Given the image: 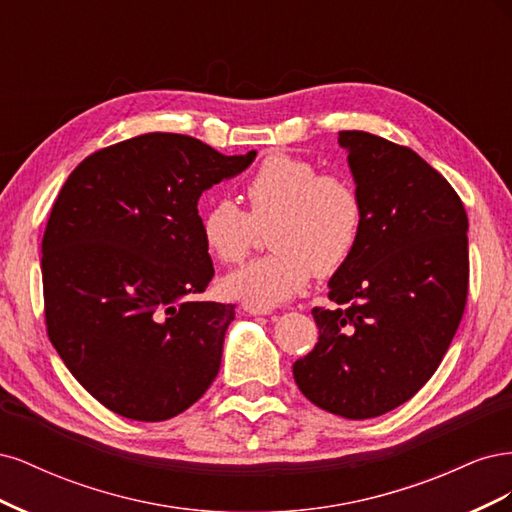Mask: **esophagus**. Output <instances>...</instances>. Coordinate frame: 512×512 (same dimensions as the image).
<instances>
[{
    "instance_id": "1",
    "label": "esophagus",
    "mask_w": 512,
    "mask_h": 512,
    "mask_svg": "<svg viewBox=\"0 0 512 512\" xmlns=\"http://www.w3.org/2000/svg\"><path fill=\"white\" fill-rule=\"evenodd\" d=\"M243 312L250 314V316H267L271 314L273 309L265 307V305H252V303H243Z\"/></svg>"
}]
</instances>
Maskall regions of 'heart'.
Instances as JSON below:
<instances>
[{
  "label": "heart",
  "instance_id": "heart-1",
  "mask_svg": "<svg viewBox=\"0 0 512 512\" xmlns=\"http://www.w3.org/2000/svg\"><path fill=\"white\" fill-rule=\"evenodd\" d=\"M247 207L218 198L200 213L207 250L222 262H239L267 232L269 256L247 262L224 277L232 299L252 305H277L301 294L314 271L333 275L359 245L365 207L352 179L320 175L312 162L271 156L245 185Z\"/></svg>",
  "mask_w": 512,
  "mask_h": 512
}]
</instances>
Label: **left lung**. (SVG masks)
Here are the masks:
<instances>
[{"instance_id":"1","label":"left lung","mask_w":512,"mask_h":512,"mask_svg":"<svg viewBox=\"0 0 512 512\" xmlns=\"http://www.w3.org/2000/svg\"><path fill=\"white\" fill-rule=\"evenodd\" d=\"M365 207L359 245L314 307L318 344L292 365L314 406L363 421L395 410L433 376L468 299V215L418 153L339 132Z\"/></svg>"}]
</instances>
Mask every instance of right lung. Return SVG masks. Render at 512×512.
<instances>
[{
    "instance_id": "obj_1",
    "label": "right lung",
    "mask_w": 512,
    "mask_h": 512,
    "mask_svg": "<svg viewBox=\"0 0 512 512\" xmlns=\"http://www.w3.org/2000/svg\"><path fill=\"white\" fill-rule=\"evenodd\" d=\"M254 160L151 132L91 153L61 188L42 239L46 331L115 414L166 421L218 376L235 305L198 301L213 277L198 198Z\"/></svg>"
}]
</instances>
